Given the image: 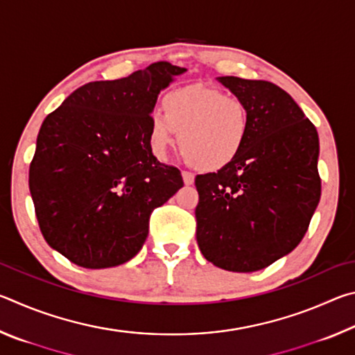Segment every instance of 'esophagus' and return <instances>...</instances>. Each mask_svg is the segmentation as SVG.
Masks as SVG:
<instances>
[{
  "label": "esophagus",
  "mask_w": 355,
  "mask_h": 355,
  "mask_svg": "<svg viewBox=\"0 0 355 355\" xmlns=\"http://www.w3.org/2000/svg\"><path fill=\"white\" fill-rule=\"evenodd\" d=\"M182 177H183L184 184H192V183H194V173H192V172L183 171L182 172Z\"/></svg>",
  "instance_id": "34e87169"
}]
</instances>
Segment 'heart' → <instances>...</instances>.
Segmentation results:
<instances>
[{
    "instance_id": "obj_1",
    "label": "heart",
    "mask_w": 355,
    "mask_h": 355,
    "mask_svg": "<svg viewBox=\"0 0 355 355\" xmlns=\"http://www.w3.org/2000/svg\"><path fill=\"white\" fill-rule=\"evenodd\" d=\"M249 130L250 112L241 98L219 89L189 86L167 94L163 112H152L148 142L156 155H164L177 131L186 163L213 172L236 158Z\"/></svg>"
}]
</instances>
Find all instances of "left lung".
I'll list each match as a JSON object with an SVG mask.
<instances>
[{
	"label": "left lung",
	"mask_w": 355,
	"mask_h": 355,
	"mask_svg": "<svg viewBox=\"0 0 355 355\" xmlns=\"http://www.w3.org/2000/svg\"><path fill=\"white\" fill-rule=\"evenodd\" d=\"M249 107L248 141L232 163L196 177L197 243L214 266L254 272L296 248L321 197L315 125L284 89L220 76Z\"/></svg>",
	"instance_id": "obj_1"
}]
</instances>
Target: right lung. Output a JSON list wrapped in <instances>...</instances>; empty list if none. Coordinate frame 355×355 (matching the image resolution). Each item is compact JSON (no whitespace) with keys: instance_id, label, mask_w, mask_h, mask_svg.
Instances as JSON below:
<instances>
[{"instance_id":"right-lung-1","label":"right lung","mask_w":355,"mask_h":355,"mask_svg":"<svg viewBox=\"0 0 355 355\" xmlns=\"http://www.w3.org/2000/svg\"><path fill=\"white\" fill-rule=\"evenodd\" d=\"M186 69L167 61L71 92L42 123L29 191L45 241L78 266H119L141 250L153 209L183 186L159 163L148 119L161 89Z\"/></svg>"}]
</instances>
